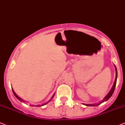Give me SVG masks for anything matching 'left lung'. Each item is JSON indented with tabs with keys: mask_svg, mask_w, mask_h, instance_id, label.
Here are the masks:
<instances>
[{
	"mask_svg": "<svg viewBox=\"0 0 125 125\" xmlns=\"http://www.w3.org/2000/svg\"><path fill=\"white\" fill-rule=\"evenodd\" d=\"M115 68H116V78H115V80L114 84H113V86H112V89H111L110 92L108 93V95H106V96H105V98L103 99V100L102 101V102L99 103V104H100V103L104 102V101H107L108 100V99L112 96V95H113V92H114V91H115V88L116 83V79H117V70H116V67H115ZM99 104H98L97 105H98ZM85 104V105H86V106H96V105H95V104Z\"/></svg>",
	"mask_w": 125,
	"mask_h": 125,
	"instance_id": "8db88e82",
	"label": "left lung"
}]
</instances>
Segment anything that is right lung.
<instances>
[{
	"label": "right lung",
	"instance_id": "1",
	"mask_svg": "<svg viewBox=\"0 0 125 125\" xmlns=\"http://www.w3.org/2000/svg\"><path fill=\"white\" fill-rule=\"evenodd\" d=\"M12 92H13V95H15V97L17 98L18 99V100H20L21 101V102H25V101H24L23 100H22V98H21L19 97V96H17V95L16 93H15V92H14V91L13 90H12ZM53 96H54V95H53ZM53 97L52 98H53ZM50 101H49V102H50ZM47 103H49V102H47ZM47 103H44V104H42V106H43V105H44V104H47Z\"/></svg>",
	"mask_w": 125,
	"mask_h": 125
}]
</instances>
